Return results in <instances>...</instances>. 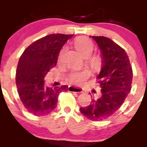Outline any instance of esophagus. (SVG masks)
<instances>
[{
    "mask_svg": "<svg viewBox=\"0 0 147 147\" xmlns=\"http://www.w3.org/2000/svg\"><path fill=\"white\" fill-rule=\"evenodd\" d=\"M68 91L70 92H73V93H82V90L80 88H76V87H73V86H69L68 88Z\"/></svg>",
    "mask_w": 147,
    "mask_h": 147,
    "instance_id": "34e87169",
    "label": "esophagus"
}]
</instances>
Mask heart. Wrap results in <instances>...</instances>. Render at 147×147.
<instances>
[{
    "instance_id": "b5f03b06",
    "label": "heart",
    "mask_w": 147,
    "mask_h": 147,
    "mask_svg": "<svg viewBox=\"0 0 147 147\" xmlns=\"http://www.w3.org/2000/svg\"><path fill=\"white\" fill-rule=\"evenodd\" d=\"M74 46L78 52L84 57H88L91 55L94 50V44L89 38L85 37H80L75 39L73 42ZM65 52V48H62L58 54V61H60ZM88 63L93 69L98 70L103 65V59L100 55H95L90 57ZM89 76L88 71H82L80 72H74L67 76V81L71 84L80 85Z\"/></svg>"
}]
</instances>
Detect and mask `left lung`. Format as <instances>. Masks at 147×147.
I'll return each mask as SVG.
<instances>
[{
    "mask_svg": "<svg viewBox=\"0 0 147 147\" xmlns=\"http://www.w3.org/2000/svg\"><path fill=\"white\" fill-rule=\"evenodd\" d=\"M101 49L103 66L96 78L102 96L92 98L90 105L80 107L89 120L102 121L113 115L124 103L132 88V69L129 57L118 44L102 36H92ZM95 92V90H93Z\"/></svg>",
    "mask_w": 147,
    "mask_h": 147,
    "instance_id": "8db88e82",
    "label": "left lung"
}]
</instances>
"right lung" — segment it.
Returning a JSON list of instances; mask_svg holds the SVG:
<instances>
[{"label":"right lung","mask_w":147,"mask_h":147,"mask_svg":"<svg viewBox=\"0 0 147 147\" xmlns=\"http://www.w3.org/2000/svg\"><path fill=\"white\" fill-rule=\"evenodd\" d=\"M72 34H52L36 40L25 49L17 67L15 81L20 101L32 115L43 116L56 108L66 85L46 88L44 78L57 64L58 54Z\"/></svg>","instance_id":"1"}]
</instances>
